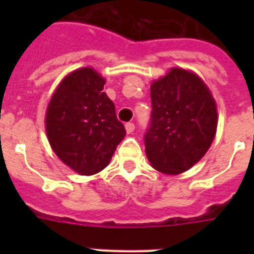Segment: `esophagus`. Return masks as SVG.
<instances>
[{"label":"esophagus","instance_id":"34e87169","mask_svg":"<svg viewBox=\"0 0 254 254\" xmlns=\"http://www.w3.org/2000/svg\"><path fill=\"white\" fill-rule=\"evenodd\" d=\"M134 124L133 123H127L125 124V129H127V134H130V133H133L134 131Z\"/></svg>","mask_w":254,"mask_h":254}]
</instances>
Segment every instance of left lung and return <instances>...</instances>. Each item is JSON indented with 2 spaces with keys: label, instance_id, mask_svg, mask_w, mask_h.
Masks as SVG:
<instances>
[{
  "label": "left lung",
  "instance_id": "8db88e82",
  "mask_svg": "<svg viewBox=\"0 0 254 254\" xmlns=\"http://www.w3.org/2000/svg\"><path fill=\"white\" fill-rule=\"evenodd\" d=\"M151 120L145 151L151 166L178 175L197 163L211 146L217 109L208 87L196 73L171 68L150 87Z\"/></svg>",
  "mask_w": 254,
  "mask_h": 254
}]
</instances>
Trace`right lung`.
I'll return each instance as SVG.
<instances>
[{"mask_svg":"<svg viewBox=\"0 0 254 254\" xmlns=\"http://www.w3.org/2000/svg\"><path fill=\"white\" fill-rule=\"evenodd\" d=\"M105 79L91 67L68 73L46 112V133L62 162L81 175L108 166L127 130L103 92Z\"/></svg>","mask_w":254,"mask_h":254,"instance_id":"1","label":"right lung"}]
</instances>
